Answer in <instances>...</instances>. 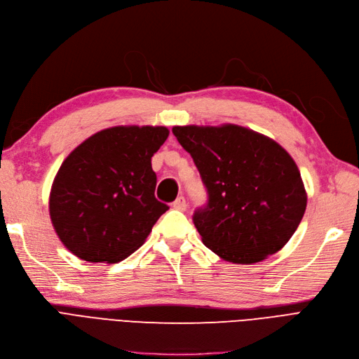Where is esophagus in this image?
I'll return each instance as SVG.
<instances>
[{"instance_id":"obj_1","label":"esophagus","mask_w":359,"mask_h":359,"mask_svg":"<svg viewBox=\"0 0 359 359\" xmlns=\"http://www.w3.org/2000/svg\"><path fill=\"white\" fill-rule=\"evenodd\" d=\"M172 208L174 209H178V211H185V209H187V202H185V199L182 196H180L178 199L172 203Z\"/></svg>"}]
</instances>
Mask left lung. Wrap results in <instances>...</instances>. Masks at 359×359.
<instances>
[{"instance_id":"1","label":"left lung","mask_w":359,"mask_h":359,"mask_svg":"<svg viewBox=\"0 0 359 359\" xmlns=\"http://www.w3.org/2000/svg\"><path fill=\"white\" fill-rule=\"evenodd\" d=\"M172 132L208 189V206L193 217L208 248L236 264L259 263L280 251L307 205L300 170L285 148L231 123Z\"/></svg>"}]
</instances>
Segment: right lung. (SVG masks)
<instances>
[{"mask_svg":"<svg viewBox=\"0 0 359 359\" xmlns=\"http://www.w3.org/2000/svg\"><path fill=\"white\" fill-rule=\"evenodd\" d=\"M165 126L96 132L62 162L48 196L53 229L65 248L90 263H118L137 251L168 206L154 197L151 157Z\"/></svg>","mask_w":359,"mask_h":359,"instance_id":"1","label":"right lung"}]
</instances>
